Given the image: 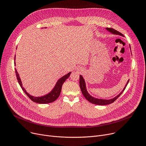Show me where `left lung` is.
<instances>
[{"mask_svg":"<svg viewBox=\"0 0 146 146\" xmlns=\"http://www.w3.org/2000/svg\"><path fill=\"white\" fill-rule=\"evenodd\" d=\"M106 29L109 31V32L111 33L112 34L114 35H120L122 36H123V35L120 32H119L118 31L113 29V28H106ZM131 48V47H130ZM132 54V52H131ZM129 79L128 80L126 85L125 86L123 89L122 90V91L118 95H117L115 97L110 99H99V98H96L95 97H93L92 96H91L88 92L87 90V87H86V81L83 78V77L81 75H80V87L81 89V91L84 95V96L85 97V98L89 101L90 102L95 104V105H109L110 103H112L113 102H114L123 92V91L125 89L126 87L127 86L128 82H129Z\"/></svg>","mask_w":146,"mask_h":146,"instance_id":"1","label":"left lung"}]
</instances>
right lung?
<instances>
[{"instance_id":"add662e5","label":"right lung","mask_w":146,"mask_h":146,"mask_svg":"<svg viewBox=\"0 0 146 146\" xmlns=\"http://www.w3.org/2000/svg\"><path fill=\"white\" fill-rule=\"evenodd\" d=\"M14 60H15V55L14 58ZM14 65H15V62H14ZM15 74L17 76V80L18 81V83L19 86L21 87L22 90L24 91V92L26 94V95L34 102L37 103H40V104H46V103H50L51 102H54L55 100L57 99V98L59 97L60 95L61 90H62V86L63 85L64 82L66 80L67 78H69L70 76L71 72L68 73L67 74L64 76L63 77H62L60 78L56 82L55 84L54 87L53 89L48 94L43 95V96H34L31 95H30L29 93H28L26 91V90L24 88L23 86V83L21 80L20 77L19 76L18 73L17 72V70L16 69H15Z\"/></svg>"}]
</instances>
